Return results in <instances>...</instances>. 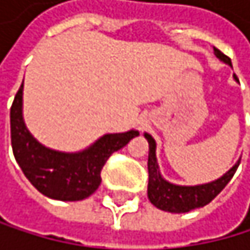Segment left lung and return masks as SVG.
Returning a JSON list of instances; mask_svg holds the SVG:
<instances>
[{
  "label": "left lung",
  "mask_w": 250,
  "mask_h": 250,
  "mask_svg": "<svg viewBox=\"0 0 250 250\" xmlns=\"http://www.w3.org/2000/svg\"><path fill=\"white\" fill-rule=\"evenodd\" d=\"M213 51H214V55L220 61L232 67L231 60L225 54H222L219 49H216V47H213ZM234 79L237 81L235 75H234ZM144 136L148 141V190H147V195H148L150 203L163 211L188 213L190 210L207 206L229 183V180L232 178V175L235 174L240 165V159H238L229 171H227L217 180L210 181V183L195 185V186L174 185L171 181L163 178L160 174L157 157H156L154 138L150 133H144Z\"/></svg>",
  "instance_id": "obj_1"
}]
</instances>
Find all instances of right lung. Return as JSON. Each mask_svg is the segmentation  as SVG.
Returning <instances> with one entry per match:
<instances>
[{
    "mask_svg": "<svg viewBox=\"0 0 250 250\" xmlns=\"http://www.w3.org/2000/svg\"><path fill=\"white\" fill-rule=\"evenodd\" d=\"M22 97L23 82L10 109L13 154L30 183L47 198L81 201L93 195L102 183L100 171L109 156L139 135L135 129L123 133H106L90 147L76 153L52 150L40 144L26 129Z\"/></svg>",
    "mask_w": 250,
    "mask_h": 250,
    "instance_id": "obj_1",
    "label": "right lung"
}]
</instances>
